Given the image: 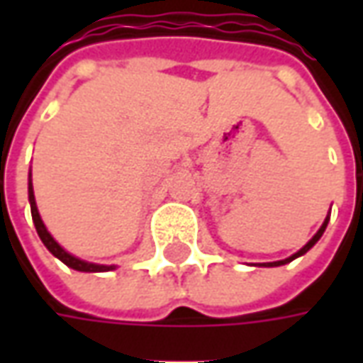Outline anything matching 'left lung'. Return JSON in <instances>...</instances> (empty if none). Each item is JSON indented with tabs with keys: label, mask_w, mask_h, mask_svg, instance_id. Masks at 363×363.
Listing matches in <instances>:
<instances>
[{
	"label": "left lung",
	"mask_w": 363,
	"mask_h": 363,
	"mask_svg": "<svg viewBox=\"0 0 363 363\" xmlns=\"http://www.w3.org/2000/svg\"><path fill=\"white\" fill-rule=\"evenodd\" d=\"M328 220H330V216H327V218H325V221H323V225H320V228H319V231H317V233H315V235H313L311 239H309V241H307V243H305L303 247L299 249V251L294 252L291 257H288V259H284V260H276V262H262V264H259V267H267V268H270V267H281V264H288V262H291V260H296L297 257H301V255H305V252L309 251L313 245L317 243L320 237H323V233H325V229H327V225H328Z\"/></svg>",
	"instance_id": "8db88e82"
}]
</instances>
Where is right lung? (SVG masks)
I'll list each match as a JSON object with an SVG mask.
<instances>
[{
	"label": "right lung",
	"instance_id": "right-lung-1",
	"mask_svg": "<svg viewBox=\"0 0 363 363\" xmlns=\"http://www.w3.org/2000/svg\"><path fill=\"white\" fill-rule=\"evenodd\" d=\"M28 204H30V213H33V221H35L36 233L40 237V241H43L44 247H46L56 259L62 260L66 267L74 268V270H79V272H108V270H114V268H116V264H95V262H87V260L77 259L74 255H69V252L50 235V231L46 229L43 218H40V213H38V208H36L35 189H33V174L30 173H28Z\"/></svg>",
	"mask_w": 363,
	"mask_h": 363
}]
</instances>
